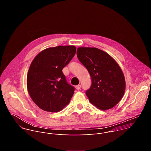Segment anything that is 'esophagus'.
<instances>
[{
  "label": "esophagus",
  "mask_w": 151,
  "mask_h": 151,
  "mask_svg": "<svg viewBox=\"0 0 151 151\" xmlns=\"http://www.w3.org/2000/svg\"><path fill=\"white\" fill-rule=\"evenodd\" d=\"M75 88L78 90H79L80 88H81V85H76L75 86Z\"/></svg>",
  "instance_id": "obj_1"
}]
</instances>
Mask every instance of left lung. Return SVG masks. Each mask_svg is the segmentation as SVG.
Here are the masks:
<instances>
[{"mask_svg":"<svg viewBox=\"0 0 151 151\" xmlns=\"http://www.w3.org/2000/svg\"><path fill=\"white\" fill-rule=\"evenodd\" d=\"M76 54L91 78V87L86 91L89 101L100 110L112 108L125 90V77L119 64L109 54L96 48L79 47Z\"/></svg>","mask_w":151,"mask_h":151,"instance_id":"1","label":"left lung"}]
</instances>
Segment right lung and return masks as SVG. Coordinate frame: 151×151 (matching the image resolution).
<instances>
[{"mask_svg":"<svg viewBox=\"0 0 151 151\" xmlns=\"http://www.w3.org/2000/svg\"><path fill=\"white\" fill-rule=\"evenodd\" d=\"M73 45L48 48L32 61L27 76V88L35 103L47 112H57L70 102L75 88L62 70L76 53Z\"/></svg>","mask_w":151,"mask_h":151,"instance_id":"add662e5","label":"right lung"}]
</instances>
